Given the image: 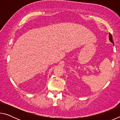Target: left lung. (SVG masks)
I'll return each mask as SVG.
<instances>
[{"label":"left lung","mask_w":120,"mask_h":120,"mask_svg":"<svg viewBox=\"0 0 120 120\" xmlns=\"http://www.w3.org/2000/svg\"><path fill=\"white\" fill-rule=\"evenodd\" d=\"M109 41L114 44V42H113V38H112V34L111 33H109Z\"/></svg>","instance_id":"left-lung-1"}]
</instances>
